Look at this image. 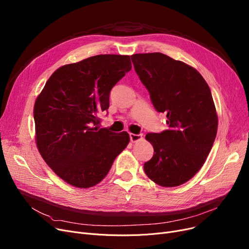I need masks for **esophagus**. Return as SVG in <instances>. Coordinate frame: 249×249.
Listing matches in <instances>:
<instances>
[{
  "label": "esophagus",
  "instance_id": "obj_1",
  "mask_svg": "<svg viewBox=\"0 0 249 249\" xmlns=\"http://www.w3.org/2000/svg\"><path fill=\"white\" fill-rule=\"evenodd\" d=\"M130 136V140H131L132 142H136L140 139H142V134H134V133H130L129 134Z\"/></svg>",
  "mask_w": 249,
  "mask_h": 249
}]
</instances>
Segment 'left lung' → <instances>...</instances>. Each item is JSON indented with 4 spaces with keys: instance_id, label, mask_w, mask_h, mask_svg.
Returning <instances> with one entry per match:
<instances>
[{
    "instance_id": "1",
    "label": "left lung",
    "mask_w": 249,
    "mask_h": 249,
    "mask_svg": "<svg viewBox=\"0 0 249 249\" xmlns=\"http://www.w3.org/2000/svg\"><path fill=\"white\" fill-rule=\"evenodd\" d=\"M131 59L169 127L146 134L154 153L144 172L161 187H178L199 172L216 138L218 117L210 88L197 70L160 52L133 54Z\"/></svg>"
}]
</instances>
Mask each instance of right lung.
I'll return each mask as SVG.
<instances>
[{"mask_svg":"<svg viewBox=\"0 0 249 249\" xmlns=\"http://www.w3.org/2000/svg\"><path fill=\"white\" fill-rule=\"evenodd\" d=\"M131 68L129 55L91 56L56 70L37 97L38 150L68 184L96 186L128 145L129 134L100 128L98 114L108 110L112 88Z\"/></svg>","mask_w":249,"mask_h":249,"instance_id":"add662e5","label":"right lung"}]
</instances>
